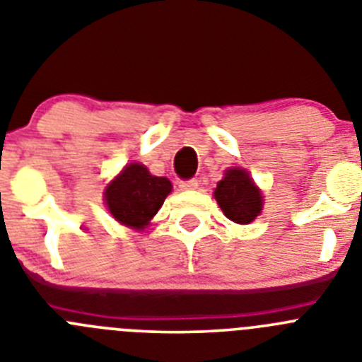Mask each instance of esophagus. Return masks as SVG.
I'll return each instance as SVG.
<instances>
[{
	"instance_id": "esophagus-1",
	"label": "esophagus",
	"mask_w": 362,
	"mask_h": 362,
	"mask_svg": "<svg viewBox=\"0 0 362 362\" xmlns=\"http://www.w3.org/2000/svg\"><path fill=\"white\" fill-rule=\"evenodd\" d=\"M197 185H199L197 179H185V181H179V188H181V190H194V188H197Z\"/></svg>"
}]
</instances>
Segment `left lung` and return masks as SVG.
Here are the masks:
<instances>
[{"label":"left lung","instance_id":"1","mask_svg":"<svg viewBox=\"0 0 362 362\" xmlns=\"http://www.w3.org/2000/svg\"><path fill=\"white\" fill-rule=\"evenodd\" d=\"M214 194L225 216L239 225L252 223L263 210V196L243 168L226 170Z\"/></svg>","mask_w":362,"mask_h":362}]
</instances>
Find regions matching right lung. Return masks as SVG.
I'll return each instance as SVG.
<instances>
[{
    "mask_svg": "<svg viewBox=\"0 0 362 362\" xmlns=\"http://www.w3.org/2000/svg\"><path fill=\"white\" fill-rule=\"evenodd\" d=\"M172 183L166 177L152 175L146 166L132 163L107 187L105 201L110 214L119 223L134 228H145L165 197L170 194Z\"/></svg>",
    "mask_w": 362,
    "mask_h": 362,
    "instance_id": "add662e5",
    "label": "right lung"
}]
</instances>
